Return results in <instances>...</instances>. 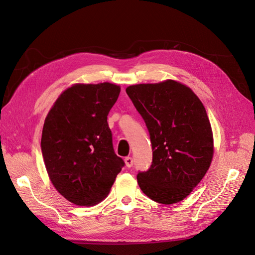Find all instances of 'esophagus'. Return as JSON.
<instances>
[{
	"label": "esophagus",
	"instance_id": "34e87169",
	"mask_svg": "<svg viewBox=\"0 0 255 255\" xmlns=\"http://www.w3.org/2000/svg\"><path fill=\"white\" fill-rule=\"evenodd\" d=\"M125 163H126V166H127L128 168H130V167L133 166V158L129 157V156L126 157V158H125Z\"/></svg>",
	"mask_w": 255,
	"mask_h": 255
}]
</instances>
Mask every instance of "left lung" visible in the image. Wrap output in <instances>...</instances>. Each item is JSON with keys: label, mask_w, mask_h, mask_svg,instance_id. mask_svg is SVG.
<instances>
[{"label": "left lung", "mask_w": 255, "mask_h": 255, "mask_svg": "<svg viewBox=\"0 0 255 255\" xmlns=\"http://www.w3.org/2000/svg\"><path fill=\"white\" fill-rule=\"evenodd\" d=\"M149 129L153 161L137 182L161 204L182 201L210 168L214 137L205 107L188 86L174 80L127 88Z\"/></svg>", "instance_id": "1"}]
</instances>
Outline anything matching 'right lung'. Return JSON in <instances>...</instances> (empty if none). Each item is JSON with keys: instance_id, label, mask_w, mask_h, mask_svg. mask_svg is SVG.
Wrapping results in <instances>:
<instances>
[{"instance_id": "add662e5", "label": "right lung", "mask_w": 255, "mask_h": 255, "mask_svg": "<svg viewBox=\"0 0 255 255\" xmlns=\"http://www.w3.org/2000/svg\"><path fill=\"white\" fill-rule=\"evenodd\" d=\"M109 82L72 85L44 120L41 151L50 181L68 201L94 206L109 196L125 165L113 148L107 115L120 94Z\"/></svg>"}]
</instances>
